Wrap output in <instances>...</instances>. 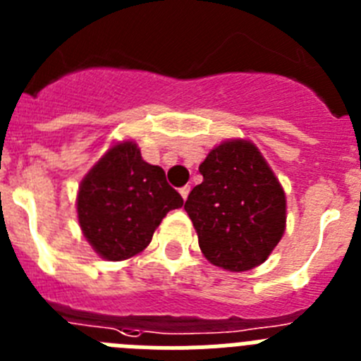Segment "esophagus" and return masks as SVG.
Returning <instances> with one entry per match:
<instances>
[{
  "label": "esophagus",
  "mask_w": 361,
  "mask_h": 361,
  "mask_svg": "<svg viewBox=\"0 0 361 361\" xmlns=\"http://www.w3.org/2000/svg\"><path fill=\"white\" fill-rule=\"evenodd\" d=\"M190 191H191L190 186H183V188H180V190H178V193H180V197H183V199L186 200L188 195H190Z\"/></svg>",
  "instance_id": "esophagus-1"
}]
</instances>
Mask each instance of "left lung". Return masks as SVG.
I'll use <instances>...</instances> for the list:
<instances>
[{
  "label": "left lung",
  "mask_w": 361,
  "mask_h": 361,
  "mask_svg": "<svg viewBox=\"0 0 361 361\" xmlns=\"http://www.w3.org/2000/svg\"><path fill=\"white\" fill-rule=\"evenodd\" d=\"M204 180L184 209L209 262L242 273L267 260L282 240L288 200L260 149L245 139L216 145L199 166Z\"/></svg>",
  "instance_id": "obj_1"
}]
</instances>
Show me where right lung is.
Segmentation results:
<instances>
[{
	"label": "right lung",
	"instance_id": "1",
	"mask_svg": "<svg viewBox=\"0 0 361 361\" xmlns=\"http://www.w3.org/2000/svg\"><path fill=\"white\" fill-rule=\"evenodd\" d=\"M183 204L164 170L146 162L132 139L104 152L82 177L75 199L82 235L110 262L145 251L166 213Z\"/></svg>",
	"mask_w": 361,
	"mask_h": 361
}]
</instances>
